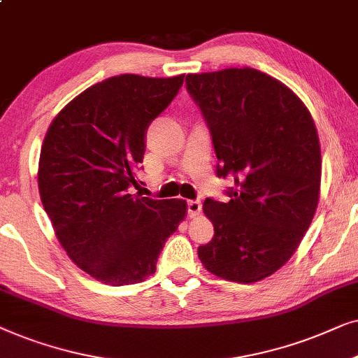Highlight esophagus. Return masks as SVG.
<instances>
[{"mask_svg": "<svg viewBox=\"0 0 358 358\" xmlns=\"http://www.w3.org/2000/svg\"><path fill=\"white\" fill-rule=\"evenodd\" d=\"M199 213H201V203L196 201V199H192V201H188L189 217H196Z\"/></svg>", "mask_w": 358, "mask_h": 358, "instance_id": "34e87169", "label": "esophagus"}]
</instances>
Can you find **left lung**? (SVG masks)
<instances>
[{
	"label": "left lung",
	"mask_w": 358,
	"mask_h": 358,
	"mask_svg": "<svg viewBox=\"0 0 358 358\" xmlns=\"http://www.w3.org/2000/svg\"><path fill=\"white\" fill-rule=\"evenodd\" d=\"M217 157L234 178L229 203L206 198L214 237L199 245L204 268L236 283L280 270L311 226L321 192V147L311 113L287 85L255 69L187 75Z\"/></svg>",
	"instance_id": "obj_1"
}]
</instances>
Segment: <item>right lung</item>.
I'll list each match as a JSON object with an SVG mask.
<instances>
[{
    "label": "right lung",
    "mask_w": 358,
    "mask_h": 358,
    "mask_svg": "<svg viewBox=\"0 0 358 358\" xmlns=\"http://www.w3.org/2000/svg\"><path fill=\"white\" fill-rule=\"evenodd\" d=\"M183 78L103 80L71 99L44 137L41 201L66 255L98 282L122 287L154 275L166 239L187 216L185 199L131 194L139 188L147 127Z\"/></svg>",
    "instance_id": "1"
}]
</instances>
